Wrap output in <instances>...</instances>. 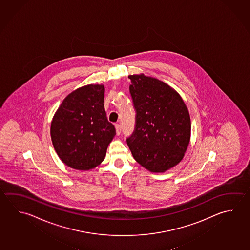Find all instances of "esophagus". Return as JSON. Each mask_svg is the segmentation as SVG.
Masks as SVG:
<instances>
[{
    "instance_id": "1",
    "label": "esophagus",
    "mask_w": 250,
    "mask_h": 250,
    "mask_svg": "<svg viewBox=\"0 0 250 250\" xmlns=\"http://www.w3.org/2000/svg\"><path fill=\"white\" fill-rule=\"evenodd\" d=\"M115 128H116L117 135H119V134H120V132H121V127H120V125H119V124H116V125H115Z\"/></svg>"
}]
</instances>
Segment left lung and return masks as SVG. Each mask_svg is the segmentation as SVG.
Instances as JSON below:
<instances>
[{"label":"left lung","instance_id":"1","mask_svg":"<svg viewBox=\"0 0 250 250\" xmlns=\"http://www.w3.org/2000/svg\"><path fill=\"white\" fill-rule=\"evenodd\" d=\"M136 111L135 128L127 145L136 162L151 172H165L177 165L190 140V118L184 100L162 81L129 75Z\"/></svg>","mask_w":250,"mask_h":250}]
</instances>
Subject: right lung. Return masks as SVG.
<instances>
[{
    "label": "right lung",
    "mask_w": 250,
    "mask_h": 250,
    "mask_svg": "<svg viewBox=\"0 0 250 250\" xmlns=\"http://www.w3.org/2000/svg\"><path fill=\"white\" fill-rule=\"evenodd\" d=\"M104 101V86L89 84L70 93L55 112L51 138L66 166L89 170L104 160L116 130L107 119Z\"/></svg>",
    "instance_id": "add662e5"
}]
</instances>
